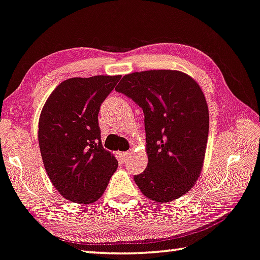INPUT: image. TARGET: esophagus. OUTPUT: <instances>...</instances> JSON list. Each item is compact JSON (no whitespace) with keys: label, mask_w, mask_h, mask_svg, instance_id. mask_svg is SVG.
I'll return each instance as SVG.
<instances>
[{"label":"esophagus","mask_w":260,"mask_h":260,"mask_svg":"<svg viewBox=\"0 0 260 260\" xmlns=\"http://www.w3.org/2000/svg\"><path fill=\"white\" fill-rule=\"evenodd\" d=\"M129 155H131V150H128V152H122V153H119V156H120V158H121L122 161H126L127 158L129 157Z\"/></svg>","instance_id":"1"}]
</instances>
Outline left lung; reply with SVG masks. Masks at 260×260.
Returning a JSON list of instances; mask_svg holds the SVG:
<instances>
[{"label": "left lung", "mask_w": 260, "mask_h": 260, "mask_svg": "<svg viewBox=\"0 0 260 260\" xmlns=\"http://www.w3.org/2000/svg\"><path fill=\"white\" fill-rule=\"evenodd\" d=\"M115 90L145 114L148 165L135 183L154 202L180 199L199 180L207 149L209 110L200 85L176 70H149L123 76Z\"/></svg>", "instance_id": "8db88e82"}]
</instances>
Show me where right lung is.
Returning <instances> with one entry per match:
<instances>
[{"label":"right lung","instance_id":"add662e5","mask_svg":"<svg viewBox=\"0 0 260 260\" xmlns=\"http://www.w3.org/2000/svg\"><path fill=\"white\" fill-rule=\"evenodd\" d=\"M121 76L70 78L52 91L41 112L38 142L44 168L61 196L91 204L118 168L103 147L98 113Z\"/></svg>","mask_w":260,"mask_h":260}]
</instances>
